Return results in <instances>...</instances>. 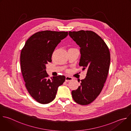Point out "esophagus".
Instances as JSON below:
<instances>
[{
	"label": "esophagus",
	"instance_id": "obj_1",
	"mask_svg": "<svg viewBox=\"0 0 131 131\" xmlns=\"http://www.w3.org/2000/svg\"><path fill=\"white\" fill-rule=\"evenodd\" d=\"M72 80V78L71 77H69V76H67L65 78V81L66 82H69L70 81H71Z\"/></svg>",
	"mask_w": 131,
	"mask_h": 131
}]
</instances>
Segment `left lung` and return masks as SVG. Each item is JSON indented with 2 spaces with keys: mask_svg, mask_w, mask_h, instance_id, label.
I'll use <instances>...</instances> for the list:
<instances>
[{
  "mask_svg": "<svg viewBox=\"0 0 131 131\" xmlns=\"http://www.w3.org/2000/svg\"><path fill=\"white\" fill-rule=\"evenodd\" d=\"M69 35L80 47V66L88 71L78 89L72 91V97L77 103L88 105L103 88L110 69V52L104 41L93 31H69Z\"/></svg>",
  "mask_w": 131,
  "mask_h": 131,
  "instance_id": "left-lung-1",
  "label": "left lung"
}]
</instances>
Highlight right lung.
Returning <instances> with one entry per match:
<instances>
[{
  "mask_svg": "<svg viewBox=\"0 0 131 131\" xmlns=\"http://www.w3.org/2000/svg\"><path fill=\"white\" fill-rule=\"evenodd\" d=\"M68 32L42 31L26 41L20 53V66L26 89L31 97L41 104H47L56 98L58 87L65 81L64 75L48 78L46 65L52 62L56 47Z\"/></svg>",
  "mask_w": 131,
  "mask_h": 131,
  "instance_id": "1",
  "label": "right lung"
}]
</instances>
